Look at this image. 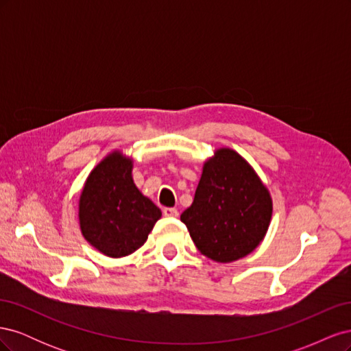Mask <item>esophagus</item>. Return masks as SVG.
<instances>
[{
    "instance_id": "esophagus-1",
    "label": "esophagus",
    "mask_w": 351,
    "mask_h": 351,
    "mask_svg": "<svg viewBox=\"0 0 351 351\" xmlns=\"http://www.w3.org/2000/svg\"><path fill=\"white\" fill-rule=\"evenodd\" d=\"M162 214L168 218H177L178 217V210L176 208H164Z\"/></svg>"
}]
</instances>
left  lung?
Returning a JSON list of instances; mask_svg holds the SVG:
<instances>
[{
	"instance_id": "left-lung-1",
	"label": "left lung",
	"mask_w": 351,
	"mask_h": 351,
	"mask_svg": "<svg viewBox=\"0 0 351 351\" xmlns=\"http://www.w3.org/2000/svg\"><path fill=\"white\" fill-rule=\"evenodd\" d=\"M269 190L252 165L230 147L206 159L193 204L180 217L204 256L228 263L247 256L267 234Z\"/></svg>"
}]
</instances>
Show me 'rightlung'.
Here are the masks:
<instances>
[{"label":"right lung","instance_id":"right-lung-1","mask_svg":"<svg viewBox=\"0 0 351 351\" xmlns=\"http://www.w3.org/2000/svg\"><path fill=\"white\" fill-rule=\"evenodd\" d=\"M132 169L130 156L111 152L92 169L79 199L83 237L110 258H123L142 247L162 215L136 187Z\"/></svg>","mask_w":351,"mask_h":351}]
</instances>
